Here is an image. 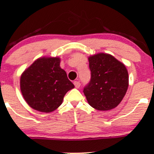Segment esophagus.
Returning a JSON list of instances; mask_svg holds the SVG:
<instances>
[{
    "mask_svg": "<svg viewBox=\"0 0 154 154\" xmlns=\"http://www.w3.org/2000/svg\"><path fill=\"white\" fill-rule=\"evenodd\" d=\"M74 85H75V87H76V88H80V85H81V84H80V82H79V81H74Z\"/></svg>",
    "mask_w": 154,
    "mask_h": 154,
    "instance_id": "34e87169",
    "label": "esophagus"
}]
</instances>
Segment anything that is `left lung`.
<instances>
[{"label":"left lung","mask_w":154,"mask_h":154,"mask_svg":"<svg viewBox=\"0 0 154 154\" xmlns=\"http://www.w3.org/2000/svg\"><path fill=\"white\" fill-rule=\"evenodd\" d=\"M91 80L83 92L91 106L108 111L120 103L128 87L125 66L111 54L100 53L88 57Z\"/></svg>","instance_id":"8db88e82"}]
</instances>
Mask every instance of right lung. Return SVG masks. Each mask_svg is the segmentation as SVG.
Masks as SVG:
<instances>
[{
  "label": "right lung",
  "mask_w": 154,
  "mask_h": 154,
  "mask_svg": "<svg viewBox=\"0 0 154 154\" xmlns=\"http://www.w3.org/2000/svg\"><path fill=\"white\" fill-rule=\"evenodd\" d=\"M60 63L58 57L39 58L22 74L20 90L33 109L45 113L54 111L67 91L74 88Z\"/></svg>",
  "instance_id": "add662e5"
}]
</instances>
